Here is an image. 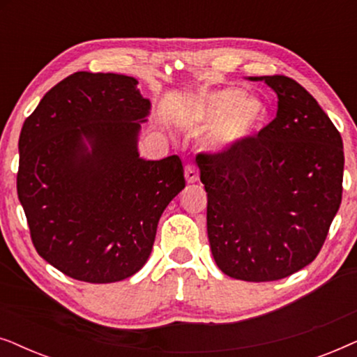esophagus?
<instances>
[{"label": "esophagus", "instance_id": "1", "mask_svg": "<svg viewBox=\"0 0 357 357\" xmlns=\"http://www.w3.org/2000/svg\"><path fill=\"white\" fill-rule=\"evenodd\" d=\"M198 177H199V170H198L197 165L188 164L187 167H185V178H187V182H188V183L197 182Z\"/></svg>", "mask_w": 357, "mask_h": 357}]
</instances>
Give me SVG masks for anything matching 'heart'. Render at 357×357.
Wrapping results in <instances>:
<instances>
[{
	"label": "heart",
	"mask_w": 357,
	"mask_h": 357,
	"mask_svg": "<svg viewBox=\"0 0 357 357\" xmlns=\"http://www.w3.org/2000/svg\"><path fill=\"white\" fill-rule=\"evenodd\" d=\"M193 121L199 128L213 126L208 146L231 151L248 143L270 121V107L260 96H245L237 87L206 92L193 107Z\"/></svg>",
	"instance_id": "b5f03b06"
}]
</instances>
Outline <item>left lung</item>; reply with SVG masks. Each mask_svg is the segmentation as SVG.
Segmentation results:
<instances>
[{
  "label": "left lung",
  "mask_w": 357,
  "mask_h": 357,
  "mask_svg": "<svg viewBox=\"0 0 357 357\" xmlns=\"http://www.w3.org/2000/svg\"><path fill=\"white\" fill-rule=\"evenodd\" d=\"M248 79L276 92V119L236 149L198 154L197 164L214 261L224 275L263 282L319 255L341 204L344 153L340 131L299 82Z\"/></svg>",
  "instance_id": "1"
}]
</instances>
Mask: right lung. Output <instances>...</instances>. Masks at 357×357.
Wrapping results in <instances>:
<instances>
[{"mask_svg":"<svg viewBox=\"0 0 357 357\" xmlns=\"http://www.w3.org/2000/svg\"><path fill=\"white\" fill-rule=\"evenodd\" d=\"M138 81L77 71L43 96L19 136L17 197L43 260L77 281L138 273L185 187L178 155L139 158L151 102Z\"/></svg>","mask_w":357,"mask_h":357,"instance_id":"1","label":"right lung"}]
</instances>
